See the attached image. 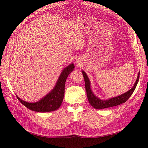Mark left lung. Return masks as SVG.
I'll return each mask as SVG.
<instances>
[{
  "label": "left lung",
  "instance_id": "8db88e82",
  "mask_svg": "<svg viewBox=\"0 0 148 148\" xmlns=\"http://www.w3.org/2000/svg\"><path fill=\"white\" fill-rule=\"evenodd\" d=\"M82 73L84 79L85 89H86L88 99L89 101V104H90L94 108L97 109H102L108 108V107H111L120 105L126 102L129 99V97L131 96L133 91H135V89L136 87V85L138 83L139 78H140V73H138V77L136 78V81L135 83V84H134L133 88H132L131 89H130V90L128 91L127 92L123 93V95H121L117 97H112L108 100L104 101L99 99V98L97 97L95 95H94L91 89L90 81H89L86 73H85L83 70L82 71Z\"/></svg>",
  "mask_w": 148,
  "mask_h": 148
}]
</instances>
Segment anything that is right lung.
Masks as SVG:
<instances>
[{"instance_id":"obj_1","label":"right lung","mask_w":148,"mask_h":148,"mask_svg":"<svg viewBox=\"0 0 148 148\" xmlns=\"http://www.w3.org/2000/svg\"><path fill=\"white\" fill-rule=\"evenodd\" d=\"M74 68L75 66L73 63L65 67L62 71L55 87L50 92L39 101L28 102L21 99L16 95L17 99L27 108L35 112H48L56 110L59 108L63 101L66 79Z\"/></svg>"}]
</instances>
